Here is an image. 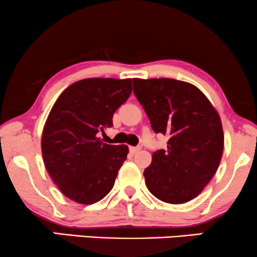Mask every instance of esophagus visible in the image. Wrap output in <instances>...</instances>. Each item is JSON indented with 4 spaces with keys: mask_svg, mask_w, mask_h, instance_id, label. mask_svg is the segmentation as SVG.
<instances>
[{
    "mask_svg": "<svg viewBox=\"0 0 257 257\" xmlns=\"http://www.w3.org/2000/svg\"><path fill=\"white\" fill-rule=\"evenodd\" d=\"M129 151H131L132 154H136V153L141 151V147H140V146H136V147H129Z\"/></svg>",
    "mask_w": 257,
    "mask_h": 257,
    "instance_id": "1",
    "label": "esophagus"
}]
</instances>
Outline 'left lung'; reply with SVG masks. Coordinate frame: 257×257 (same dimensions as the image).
I'll list each match as a JSON object with an SVG mask.
<instances>
[{"instance_id":"left-lung-1","label":"left lung","mask_w":257,"mask_h":257,"mask_svg":"<svg viewBox=\"0 0 257 257\" xmlns=\"http://www.w3.org/2000/svg\"><path fill=\"white\" fill-rule=\"evenodd\" d=\"M133 86L153 131L168 138L167 148L153 153L144 172L146 186L165 203L192 200L212 179L222 159L224 134L218 112L190 83L134 78Z\"/></svg>"}]
</instances>
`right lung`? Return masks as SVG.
I'll use <instances>...</instances> for the list:
<instances>
[{
    "label": "right lung",
    "mask_w": 257,
    "mask_h": 257,
    "mask_svg": "<svg viewBox=\"0 0 257 257\" xmlns=\"http://www.w3.org/2000/svg\"><path fill=\"white\" fill-rule=\"evenodd\" d=\"M132 93V79L87 78L65 89L52 106L41 138L45 167L58 188L79 204L97 203L115 184L128 146L103 144L113 112Z\"/></svg>",
    "instance_id": "add662e5"
}]
</instances>
